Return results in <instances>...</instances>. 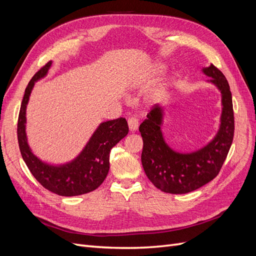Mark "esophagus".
<instances>
[{
    "label": "esophagus",
    "instance_id": "1",
    "mask_svg": "<svg viewBox=\"0 0 256 256\" xmlns=\"http://www.w3.org/2000/svg\"><path fill=\"white\" fill-rule=\"evenodd\" d=\"M128 126L130 131H136L138 128V120L136 118H128Z\"/></svg>",
    "mask_w": 256,
    "mask_h": 256
}]
</instances>
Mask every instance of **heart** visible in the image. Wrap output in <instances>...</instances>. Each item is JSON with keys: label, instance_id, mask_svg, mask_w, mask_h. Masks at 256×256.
<instances>
[{"label": "heart", "instance_id": "heart-1", "mask_svg": "<svg viewBox=\"0 0 256 256\" xmlns=\"http://www.w3.org/2000/svg\"><path fill=\"white\" fill-rule=\"evenodd\" d=\"M164 88H161L156 90V92H154V98H158L159 96H161L162 94H164Z\"/></svg>", "mask_w": 256, "mask_h": 256}]
</instances>
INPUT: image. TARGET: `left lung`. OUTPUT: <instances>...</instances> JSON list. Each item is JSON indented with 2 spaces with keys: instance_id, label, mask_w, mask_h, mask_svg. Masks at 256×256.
Returning a JSON list of instances; mask_svg holds the SVG:
<instances>
[{
  "instance_id": "obj_1",
  "label": "left lung",
  "mask_w": 256,
  "mask_h": 256,
  "mask_svg": "<svg viewBox=\"0 0 256 256\" xmlns=\"http://www.w3.org/2000/svg\"><path fill=\"white\" fill-rule=\"evenodd\" d=\"M210 81L221 92L222 114L218 134L203 148L190 154L176 152L164 142L160 126L164 108L154 106L141 124L143 138L142 166L146 176L156 188L172 194L194 191L219 174L234 138V111L228 82L214 65L203 68Z\"/></svg>"
}]
</instances>
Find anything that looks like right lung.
Segmentation results:
<instances>
[{
    "mask_svg": "<svg viewBox=\"0 0 256 256\" xmlns=\"http://www.w3.org/2000/svg\"><path fill=\"white\" fill-rule=\"evenodd\" d=\"M51 60L38 70L24 92L18 118V143L21 156L30 172L44 188L62 196H76L97 189L104 182L110 168V152L128 134L126 118L108 120L92 136L81 154L67 164L54 166L44 164L30 152L26 134V109L34 83L44 76Z\"/></svg>",
    "mask_w": 256,
    "mask_h": 256,
    "instance_id": "obj_1",
    "label": "right lung"
}]
</instances>
